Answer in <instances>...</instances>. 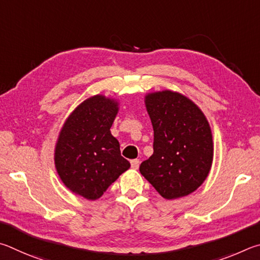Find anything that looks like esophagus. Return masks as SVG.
<instances>
[{
    "label": "esophagus",
    "instance_id": "1",
    "mask_svg": "<svg viewBox=\"0 0 260 260\" xmlns=\"http://www.w3.org/2000/svg\"><path fill=\"white\" fill-rule=\"evenodd\" d=\"M130 163H131V168H133V169H138L139 165H140V161L136 158V160H131Z\"/></svg>",
    "mask_w": 260,
    "mask_h": 260
}]
</instances>
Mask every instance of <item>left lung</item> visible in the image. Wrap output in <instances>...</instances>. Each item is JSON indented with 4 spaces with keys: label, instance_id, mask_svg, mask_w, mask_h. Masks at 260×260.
<instances>
[{
    "label": "left lung",
    "instance_id": "obj_1",
    "mask_svg": "<svg viewBox=\"0 0 260 260\" xmlns=\"http://www.w3.org/2000/svg\"><path fill=\"white\" fill-rule=\"evenodd\" d=\"M154 130L153 155L139 171L167 200L193 193L209 175L213 158L210 125L187 97L169 90L145 98Z\"/></svg>",
    "mask_w": 260,
    "mask_h": 260
}]
</instances>
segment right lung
<instances>
[{
    "mask_svg": "<svg viewBox=\"0 0 260 260\" xmlns=\"http://www.w3.org/2000/svg\"><path fill=\"white\" fill-rule=\"evenodd\" d=\"M118 111L115 100L93 95L75 108L59 134L54 165L67 188L97 200L130 168L111 134Z\"/></svg>",
    "mask_w": 260,
    "mask_h": 260,
    "instance_id": "1",
    "label": "right lung"
}]
</instances>
